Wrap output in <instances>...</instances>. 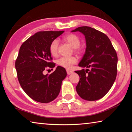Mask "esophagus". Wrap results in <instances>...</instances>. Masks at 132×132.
<instances>
[{
    "mask_svg": "<svg viewBox=\"0 0 132 132\" xmlns=\"http://www.w3.org/2000/svg\"><path fill=\"white\" fill-rule=\"evenodd\" d=\"M66 72H67V74H68V75H70V74H72V73H73V71H72V70H66Z\"/></svg>",
    "mask_w": 132,
    "mask_h": 132,
    "instance_id": "1",
    "label": "esophagus"
}]
</instances>
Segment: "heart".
I'll return each mask as SVG.
<instances>
[{
    "mask_svg": "<svg viewBox=\"0 0 132 132\" xmlns=\"http://www.w3.org/2000/svg\"><path fill=\"white\" fill-rule=\"evenodd\" d=\"M63 40L72 46L73 50L77 53H81L83 51L82 48L80 47V39L79 37L73 33H69L63 37ZM59 42L57 40L55 39L52 42L49 46V51L53 56H56L58 53ZM77 62V59L75 56L71 57H62L57 60V63L58 65L63 68L69 69L72 65L75 64Z\"/></svg>",
    "mask_w": 132,
    "mask_h": 132,
    "instance_id": "obj_1",
    "label": "heart"
}]
</instances>
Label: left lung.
<instances>
[{"mask_svg":"<svg viewBox=\"0 0 132 132\" xmlns=\"http://www.w3.org/2000/svg\"><path fill=\"white\" fill-rule=\"evenodd\" d=\"M80 32L86 42L85 53L79 66L86 68L75 71L80 80L76 90L83 99L94 101L101 99L109 91L116 79L118 56L109 37L89 26H81L72 32Z\"/></svg>","mask_w":132,"mask_h":132,"instance_id":"1","label":"left lung"}]
</instances>
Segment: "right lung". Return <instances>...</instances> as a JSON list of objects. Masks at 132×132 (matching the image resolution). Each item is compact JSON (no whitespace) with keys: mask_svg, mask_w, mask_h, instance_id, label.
I'll use <instances>...</instances> for the list:
<instances>
[{"mask_svg":"<svg viewBox=\"0 0 132 132\" xmlns=\"http://www.w3.org/2000/svg\"><path fill=\"white\" fill-rule=\"evenodd\" d=\"M64 32L43 31L35 33L24 42L16 60L18 79L24 92L35 101L49 103L59 94L62 82L67 73L65 69L58 66L51 75H43L47 68H54L55 63L49 51L53 40Z\"/></svg>","mask_w":132,"mask_h":132,"instance_id":"right-lung-1","label":"right lung"}]
</instances>
